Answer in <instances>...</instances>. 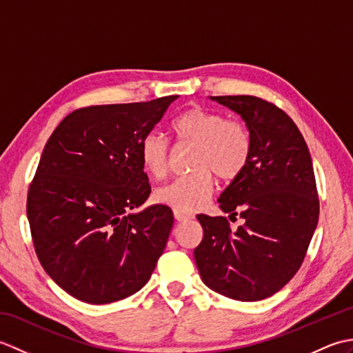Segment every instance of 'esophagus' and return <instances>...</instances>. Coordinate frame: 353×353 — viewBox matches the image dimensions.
<instances>
[{"mask_svg": "<svg viewBox=\"0 0 353 353\" xmlns=\"http://www.w3.org/2000/svg\"><path fill=\"white\" fill-rule=\"evenodd\" d=\"M174 219L177 221H190L194 219V215L191 212L181 211V209H174Z\"/></svg>", "mask_w": 353, "mask_h": 353, "instance_id": "34e87169", "label": "esophagus"}]
</instances>
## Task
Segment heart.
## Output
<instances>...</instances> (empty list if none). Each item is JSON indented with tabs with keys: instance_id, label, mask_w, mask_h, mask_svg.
Returning a JSON list of instances; mask_svg holds the SVG:
<instances>
[{
	"instance_id": "b5f03b06",
	"label": "heart",
	"mask_w": 353,
	"mask_h": 353,
	"mask_svg": "<svg viewBox=\"0 0 353 353\" xmlns=\"http://www.w3.org/2000/svg\"><path fill=\"white\" fill-rule=\"evenodd\" d=\"M179 142L194 144L186 176L156 190L157 203L181 211H196L214 191V176L232 182L243 174L252 154V137L245 124L224 119L219 112L194 106L172 121ZM142 167L150 176L162 179L170 168V144L161 133L150 132L139 145Z\"/></svg>"
}]
</instances>
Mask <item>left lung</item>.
Listing matches in <instances>:
<instances>
[{
    "instance_id": "1",
    "label": "left lung",
    "mask_w": 353,
    "mask_h": 353,
    "mask_svg": "<svg viewBox=\"0 0 353 353\" xmlns=\"http://www.w3.org/2000/svg\"><path fill=\"white\" fill-rule=\"evenodd\" d=\"M243 118L252 154L219 203L224 216L199 214L203 239L194 259L206 287L229 299L273 296L301 268L319 221V196L308 145L283 110L258 97H209ZM236 220V219H235Z\"/></svg>"
}]
</instances>
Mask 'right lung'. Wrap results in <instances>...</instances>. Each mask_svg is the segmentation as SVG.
Returning a JSON list of instances; mask_svg holds the SVG:
<instances>
[{
	"label": "right lung",
	"mask_w": 353,
	"mask_h": 353,
	"mask_svg": "<svg viewBox=\"0 0 353 353\" xmlns=\"http://www.w3.org/2000/svg\"><path fill=\"white\" fill-rule=\"evenodd\" d=\"M177 95L79 109L56 127L28 190L37 258L63 291L103 305L148 282L167 245L172 211L153 205L139 145Z\"/></svg>",
	"instance_id": "add662e5"
}]
</instances>
